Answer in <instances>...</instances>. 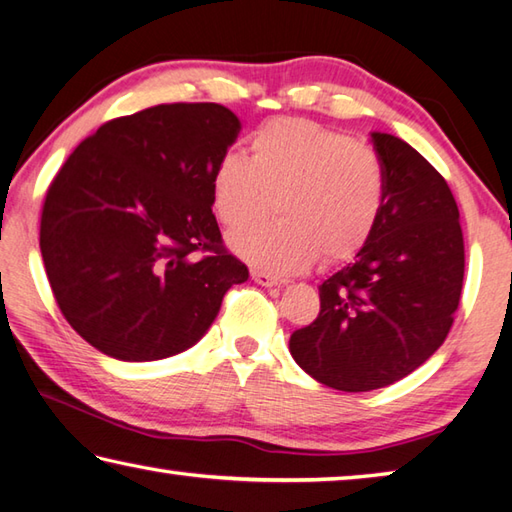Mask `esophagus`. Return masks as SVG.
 <instances>
[{
  "label": "esophagus",
  "instance_id": "obj_1",
  "mask_svg": "<svg viewBox=\"0 0 512 512\" xmlns=\"http://www.w3.org/2000/svg\"><path fill=\"white\" fill-rule=\"evenodd\" d=\"M250 277H253L259 286H266V288L268 286H282L284 284V279H279V277L270 275V273H266V270H259V268L250 270Z\"/></svg>",
  "mask_w": 512,
  "mask_h": 512
}]
</instances>
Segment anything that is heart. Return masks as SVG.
Listing matches in <instances>:
<instances>
[{
  "instance_id": "obj_1",
  "label": "heart",
  "mask_w": 512,
  "mask_h": 512,
  "mask_svg": "<svg viewBox=\"0 0 512 512\" xmlns=\"http://www.w3.org/2000/svg\"><path fill=\"white\" fill-rule=\"evenodd\" d=\"M219 222L241 228L274 199L275 223L237 230L230 248L270 275H290L319 257H355L375 233L386 175L373 148L308 119L277 117L248 139V159L224 155L213 170Z\"/></svg>"
}]
</instances>
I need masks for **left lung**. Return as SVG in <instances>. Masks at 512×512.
<instances>
[{
  "label": "left lung",
  "mask_w": 512,
  "mask_h": 512,
  "mask_svg": "<svg viewBox=\"0 0 512 512\" xmlns=\"http://www.w3.org/2000/svg\"><path fill=\"white\" fill-rule=\"evenodd\" d=\"M386 175L375 233L319 286L317 319L290 335V355L344 393L384 388L444 344L464 282L459 208L446 179L404 139L370 133Z\"/></svg>",
  "instance_id": "1"
}]
</instances>
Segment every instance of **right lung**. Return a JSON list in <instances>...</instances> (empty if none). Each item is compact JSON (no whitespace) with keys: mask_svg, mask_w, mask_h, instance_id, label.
Segmentation results:
<instances>
[{"mask_svg":"<svg viewBox=\"0 0 512 512\" xmlns=\"http://www.w3.org/2000/svg\"><path fill=\"white\" fill-rule=\"evenodd\" d=\"M239 130L222 104H159L104 124L53 179L39 230L46 275L66 322L99 353H184L248 279L222 246L210 188Z\"/></svg>","mask_w":512,"mask_h":512,"instance_id":"add662e5","label":"right lung"}]
</instances>
